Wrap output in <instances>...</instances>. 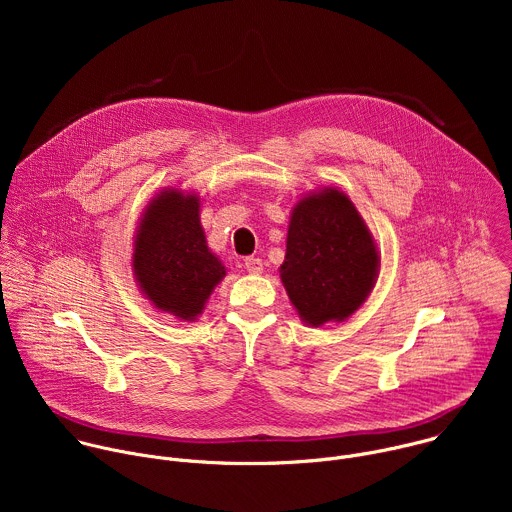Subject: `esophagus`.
Wrapping results in <instances>:
<instances>
[{"label":"esophagus","instance_id":"34e87169","mask_svg":"<svg viewBox=\"0 0 512 512\" xmlns=\"http://www.w3.org/2000/svg\"><path fill=\"white\" fill-rule=\"evenodd\" d=\"M245 269L253 275H259L263 271V261L259 257H247L245 259Z\"/></svg>","mask_w":512,"mask_h":512}]
</instances>
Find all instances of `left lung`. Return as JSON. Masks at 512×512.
Instances as JSON below:
<instances>
[{
  "label": "left lung",
  "mask_w": 512,
  "mask_h": 512,
  "mask_svg": "<svg viewBox=\"0 0 512 512\" xmlns=\"http://www.w3.org/2000/svg\"><path fill=\"white\" fill-rule=\"evenodd\" d=\"M377 263L369 229L342 192L330 188L298 202L279 273L302 320H346L371 294Z\"/></svg>",
  "instance_id": "obj_1"
}]
</instances>
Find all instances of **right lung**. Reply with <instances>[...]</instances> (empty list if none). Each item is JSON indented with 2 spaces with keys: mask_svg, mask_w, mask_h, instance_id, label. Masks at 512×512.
Returning <instances> with one entry per match:
<instances>
[{
  "mask_svg": "<svg viewBox=\"0 0 512 512\" xmlns=\"http://www.w3.org/2000/svg\"><path fill=\"white\" fill-rule=\"evenodd\" d=\"M135 277L156 308L194 320L225 267L206 247L198 198L160 194L143 214L135 237Z\"/></svg>",
  "mask_w": 512,
  "mask_h": 512,
  "instance_id": "right-lung-1",
  "label": "right lung"
}]
</instances>
